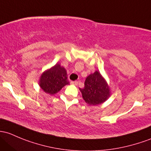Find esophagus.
<instances>
[{"label":"esophagus","mask_w":151,"mask_h":151,"mask_svg":"<svg viewBox=\"0 0 151 151\" xmlns=\"http://www.w3.org/2000/svg\"><path fill=\"white\" fill-rule=\"evenodd\" d=\"M71 85H78V82H77V81H71Z\"/></svg>","instance_id":"1"}]
</instances>
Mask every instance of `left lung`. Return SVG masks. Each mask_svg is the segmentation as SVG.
<instances>
[{
    "instance_id": "left-lung-1",
    "label": "left lung",
    "mask_w": 151,
    "mask_h": 151,
    "mask_svg": "<svg viewBox=\"0 0 151 151\" xmlns=\"http://www.w3.org/2000/svg\"><path fill=\"white\" fill-rule=\"evenodd\" d=\"M82 98L89 106H98L103 104L111 96L109 85L100 71H96L88 76L84 88H80Z\"/></svg>"
}]
</instances>
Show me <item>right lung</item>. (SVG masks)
I'll list each match as a JSON object with an SVG mask.
<instances>
[{
  "label": "right lung",
  "instance_id": "obj_1",
  "mask_svg": "<svg viewBox=\"0 0 151 151\" xmlns=\"http://www.w3.org/2000/svg\"><path fill=\"white\" fill-rule=\"evenodd\" d=\"M69 84L66 69L59 63H56L42 72L39 80L40 88L51 96L56 94L65 85Z\"/></svg>",
  "mask_w": 151,
  "mask_h": 151
}]
</instances>
